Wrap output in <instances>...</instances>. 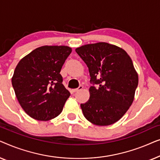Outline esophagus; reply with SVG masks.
Listing matches in <instances>:
<instances>
[{
	"label": "esophagus",
	"instance_id": "1",
	"mask_svg": "<svg viewBox=\"0 0 160 160\" xmlns=\"http://www.w3.org/2000/svg\"><path fill=\"white\" fill-rule=\"evenodd\" d=\"M83 89V87L82 86H79L78 87L77 89H73V92H78V91H80V90H82V89Z\"/></svg>",
	"mask_w": 160,
	"mask_h": 160
}]
</instances>
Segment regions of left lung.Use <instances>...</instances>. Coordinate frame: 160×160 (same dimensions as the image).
Instances as JSON below:
<instances>
[{"instance_id":"1","label":"left lung","mask_w":160,"mask_h":160,"mask_svg":"<svg viewBox=\"0 0 160 160\" xmlns=\"http://www.w3.org/2000/svg\"><path fill=\"white\" fill-rule=\"evenodd\" d=\"M90 76V97L81 104L91 123L107 126L117 122L132 105L138 76L128 53L117 46L100 42L76 49Z\"/></svg>"}]
</instances>
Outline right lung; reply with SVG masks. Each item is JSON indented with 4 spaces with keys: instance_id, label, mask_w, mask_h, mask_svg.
Returning <instances> with one entry per match:
<instances>
[{
    "instance_id": "obj_1",
    "label": "right lung",
    "mask_w": 160,
    "mask_h": 160,
    "mask_svg": "<svg viewBox=\"0 0 160 160\" xmlns=\"http://www.w3.org/2000/svg\"><path fill=\"white\" fill-rule=\"evenodd\" d=\"M71 52L65 46H43L17 64L12 86L19 104L30 117L48 121L62 112L71 93L63 86L60 73Z\"/></svg>"
}]
</instances>
